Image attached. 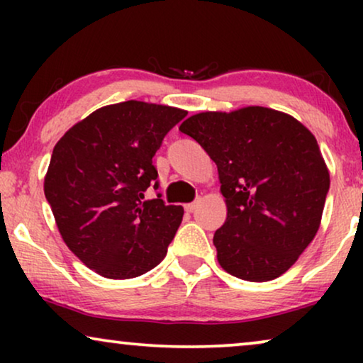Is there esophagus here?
<instances>
[{
    "instance_id": "1",
    "label": "esophagus",
    "mask_w": 363,
    "mask_h": 363,
    "mask_svg": "<svg viewBox=\"0 0 363 363\" xmlns=\"http://www.w3.org/2000/svg\"><path fill=\"white\" fill-rule=\"evenodd\" d=\"M196 206H198V201H195V203H188V205H185V210H186L188 213H191V211H195Z\"/></svg>"
}]
</instances>
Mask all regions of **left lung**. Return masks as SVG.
Returning a JSON list of instances; mask_svg holds the SVG:
<instances>
[{"instance_id":"8db88e82","label":"left lung","mask_w":363,"mask_h":363,"mask_svg":"<svg viewBox=\"0 0 363 363\" xmlns=\"http://www.w3.org/2000/svg\"><path fill=\"white\" fill-rule=\"evenodd\" d=\"M180 130L218 167L228 216L213 245L223 269L251 282L284 274L314 240L330 186L315 137L257 106L196 113Z\"/></svg>"}]
</instances>
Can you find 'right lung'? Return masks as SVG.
Returning a JSON list of instances; mask_svg holds the SVG:
<instances>
[{"instance_id": "add662e5", "label": "right lung", "mask_w": 363, "mask_h": 363, "mask_svg": "<svg viewBox=\"0 0 363 363\" xmlns=\"http://www.w3.org/2000/svg\"><path fill=\"white\" fill-rule=\"evenodd\" d=\"M186 112L127 101L97 108L64 133L44 178L64 242L89 269L130 279L160 264L183 218L165 205L152 158Z\"/></svg>"}]
</instances>
